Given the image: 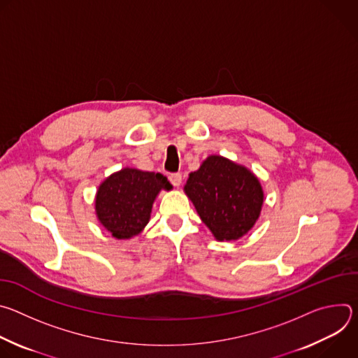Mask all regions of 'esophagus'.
I'll return each mask as SVG.
<instances>
[{"label":"esophagus","mask_w":358,"mask_h":358,"mask_svg":"<svg viewBox=\"0 0 358 358\" xmlns=\"http://www.w3.org/2000/svg\"><path fill=\"white\" fill-rule=\"evenodd\" d=\"M169 178H170V181H171V184H173L174 187H180V185H181V182H182V176H181L180 173H177V174H171Z\"/></svg>","instance_id":"esophagus-1"}]
</instances>
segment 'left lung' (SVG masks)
Returning a JSON list of instances; mask_svg holds the SVG:
<instances>
[{
  "mask_svg": "<svg viewBox=\"0 0 358 358\" xmlns=\"http://www.w3.org/2000/svg\"><path fill=\"white\" fill-rule=\"evenodd\" d=\"M201 221L220 242L245 236L261 217L264 188L248 167L211 155L184 185Z\"/></svg>",
  "mask_w": 358,
  "mask_h": 358,
  "instance_id": "left-lung-1",
  "label": "left lung"
}]
</instances>
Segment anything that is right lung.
Masks as SVG:
<instances>
[{
	"mask_svg": "<svg viewBox=\"0 0 358 358\" xmlns=\"http://www.w3.org/2000/svg\"><path fill=\"white\" fill-rule=\"evenodd\" d=\"M173 185L160 173L124 167L100 182L94 196L97 221L116 239H131L143 232L157 195Z\"/></svg>",
	"mask_w": 358,
	"mask_h": 358,
	"instance_id": "add662e5",
	"label": "right lung"
}]
</instances>
